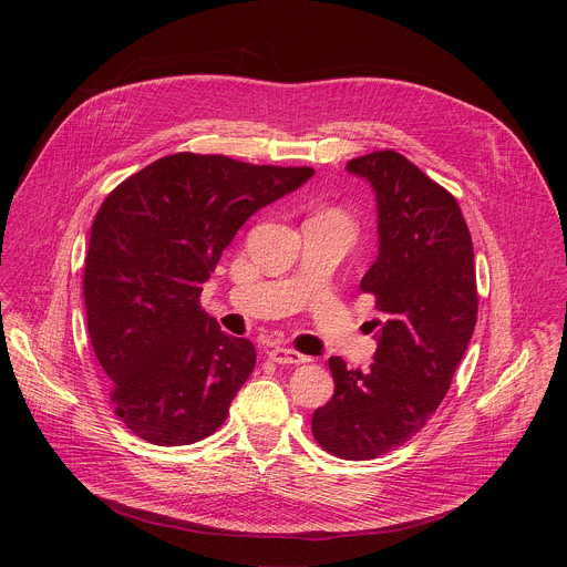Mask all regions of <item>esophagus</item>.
I'll use <instances>...</instances> for the list:
<instances>
[{"label":"esophagus","instance_id":"1","mask_svg":"<svg viewBox=\"0 0 567 567\" xmlns=\"http://www.w3.org/2000/svg\"><path fill=\"white\" fill-rule=\"evenodd\" d=\"M269 359L274 361V363H309L311 359L309 357H305V354H300V352H296V350H289V348H276V350H271L269 352Z\"/></svg>","mask_w":567,"mask_h":567}]
</instances>
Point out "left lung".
I'll return each mask as SVG.
<instances>
[{
	"label": "left lung",
	"instance_id": "1",
	"mask_svg": "<svg viewBox=\"0 0 567 567\" xmlns=\"http://www.w3.org/2000/svg\"><path fill=\"white\" fill-rule=\"evenodd\" d=\"M377 193L379 258L361 280L383 313L363 374L330 359L334 396L311 420L313 440L343 460H372L420 433L446 396L471 341L477 287L471 233L455 197L394 152L352 158Z\"/></svg>",
	"mask_w": 567,
	"mask_h": 567
}]
</instances>
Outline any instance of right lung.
I'll return each mask as SVG.
<instances>
[{"instance_id":"1","label":"right lung","mask_w":567,"mask_h":567,"mask_svg":"<svg viewBox=\"0 0 567 567\" xmlns=\"http://www.w3.org/2000/svg\"><path fill=\"white\" fill-rule=\"evenodd\" d=\"M311 175L177 152L105 197L85 258L87 330L114 413L136 437L184 446L224 424L256 348L208 318L202 285L237 228Z\"/></svg>"}]
</instances>
